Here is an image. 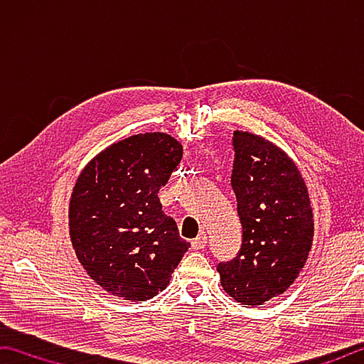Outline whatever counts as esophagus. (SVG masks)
<instances>
[{"mask_svg": "<svg viewBox=\"0 0 364 364\" xmlns=\"http://www.w3.org/2000/svg\"><path fill=\"white\" fill-rule=\"evenodd\" d=\"M206 241H208L206 233H200L198 237L192 240V247H193L195 251H200V250H203V247L206 246Z\"/></svg>", "mask_w": 364, "mask_h": 364, "instance_id": "esophagus-1", "label": "esophagus"}]
</instances>
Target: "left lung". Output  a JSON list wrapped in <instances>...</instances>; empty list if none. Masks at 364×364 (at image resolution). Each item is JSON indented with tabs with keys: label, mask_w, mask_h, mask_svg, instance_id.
I'll list each match as a JSON object with an SVG mask.
<instances>
[{
	"label": "left lung",
	"mask_w": 364,
	"mask_h": 364,
	"mask_svg": "<svg viewBox=\"0 0 364 364\" xmlns=\"http://www.w3.org/2000/svg\"><path fill=\"white\" fill-rule=\"evenodd\" d=\"M232 188L243 227L237 256L220 262V284L241 305H262L289 288L314 241L309 190L296 163L270 140L233 132Z\"/></svg>",
	"instance_id": "obj_1"
}]
</instances>
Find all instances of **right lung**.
Segmentation results:
<instances>
[{
    "label": "right lung",
    "instance_id": "1",
    "mask_svg": "<svg viewBox=\"0 0 364 364\" xmlns=\"http://www.w3.org/2000/svg\"><path fill=\"white\" fill-rule=\"evenodd\" d=\"M181 159L169 134H136L102 150L76 178L70 238L82 269L110 294L155 297L190 247L158 198Z\"/></svg>",
    "mask_w": 364,
    "mask_h": 364
}]
</instances>
